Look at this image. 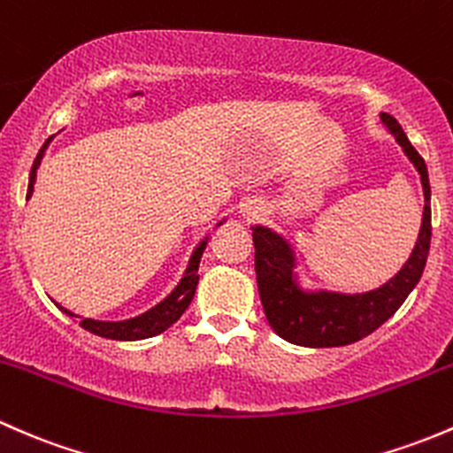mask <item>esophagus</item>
Here are the masks:
<instances>
[{
	"mask_svg": "<svg viewBox=\"0 0 453 453\" xmlns=\"http://www.w3.org/2000/svg\"><path fill=\"white\" fill-rule=\"evenodd\" d=\"M240 216L244 218L246 222L257 220V218L261 216V207L257 203H255V200H246V203L240 207Z\"/></svg>",
	"mask_w": 453,
	"mask_h": 453,
	"instance_id": "obj_1",
	"label": "esophagus"
}]
</instances>
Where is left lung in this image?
I'll use <instances>...</instances> for the list:
<instances>
[{
	"label": "left lung",
	"instance_id": "1",
	"mask_svg": "<svg viewBox=\"0 0 453 453\" xmlns=\"http://www.w3.org/2000/svg\"><path fill=\"white\" fill-rule=\"evenodd\" d=\"M380 118L421 176L423 196H426L417 244L393 279L375 290L356 292V295L305 290L298 281L296 253L290 242L268 226H250L264 314L274 334L298 347H344L366 338L403 305L426 268L432 240L430 179H427L426 161L414 150L393 115L380 113Z\"/></svg>",
	"mask_w": 453,
	"mask_h": 453
}]
</instances>
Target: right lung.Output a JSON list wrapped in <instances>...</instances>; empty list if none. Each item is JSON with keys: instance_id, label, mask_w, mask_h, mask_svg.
<instances>
[{"instance_id": "right-lung-1", "label": "right lung", "mask_w": 453, "mask_h": 453, "mask_svg": "<svg viewBox=\"0 0 453 453\" xmlns=\"http://www.w3.org/2000/svg\"><path fill=\"white\" fill-rule=\"evenodd\" d=\"M50 142H52V137L43 143V148H41L39 155L35 158V165H32V172H30V183H27V198H30L32 192H35L36 170H39L41 158H43L45 150H48ZM222 222L225 220L218 222L216 226H220ZM207 242L209 237H204V240L194 249L192 257H189V264L188 268H185L183 279L179 281V286L163 298L161 303H157L155 307H150V310L143 311V314L133 316V319H126V320H96V319H85V316L73 314V311H69L67 307L58 305V303H56V307H58L60 311H65L69 319L78 320L81 327H85L87 331H91V334L96 335H102V338L143 340V338H152V335L163 334V331L170 329L172 325L183 316V311L188 310L189 303H192V298L196 295V286H198V264H200V257H203L204 249H207Z\"/></svg>"}]
</instances>
